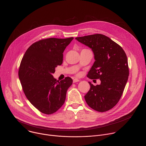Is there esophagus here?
Listing matches in <instances>:
<instances>
[{
    "instance_id": "esophagus-1",
    "label": "esophagus",
    "mask_w": 146,
    "mask_h": 146,
    "mask_svg": "<svg viewBox=\"0 0 146 146\" xmlns=\"http://www.w3.org/2000/svg\"><path fill=\"white\" fill-rule=\"evenodd\" d=\"M80 80H78V79H77V78H74L73 79V82L74 83V82H78Z\"/></svg>"
}]
</instances>
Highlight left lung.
<instances>
[{
    "label": "left lung",
    "mask_w": 146,
    "mask_h": 146,
    "mask_svg": "<svg viewBox=\"0 0 146 146\" xmlns=\"http://www.w3.org/2000/svg\"><path fill=\"white\" fill-rule=\"evenodd\" d=\"M81 43L90 47L95 61L87 77L100 79L96 86L88 82L91 88L84 96L88 105L92 109L106 111L114 107L119 100L129 76L127 55L122 48L109 37L102 35L78 37Z\"/></svg>",
    "instance_id": "left-lung-1"
}]
</instances>
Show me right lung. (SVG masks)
Segmentation results:
<instances>
[{
    "mask_svg": "<svg viewBox=\"0 0 146 146\" xmlns=\"http://www.w3.org/2000/svg\"><path fill=\"white\" fill-rule=\"evenodd\" d=\"M73 37L48 38L32 44L26 51L19 68L18 76L24 92L37 109L46 114L56 112L64 105L73 80L54 78L55 68L63 61V53Z\"/></svg>",
    "mask_w": 146,
    "mask_h": 146,
    "instance_id": "right-lung-1",
    "label": "right lung"
}]
</instances>
